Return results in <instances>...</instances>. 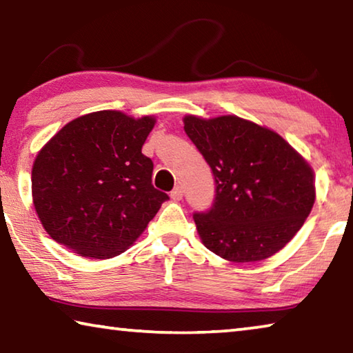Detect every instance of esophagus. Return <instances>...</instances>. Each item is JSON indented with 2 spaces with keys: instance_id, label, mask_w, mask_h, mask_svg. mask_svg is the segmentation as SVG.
I'll return each instance as SVG.
<instances>
[{
  "instance_id": "obj_1",
  "label": "esophagus",
  "mask_w": 353,
  "mask_h": 353,
  "mask_svg": "<svg viewBox=\"0 0 353 353\" xmlns=\"http://www.w3.org/2000/svg\"><path fill=\"white\" fill-rule=\"evenodd\" d=\"M183 198V190L182 187H176L171 191V199L172 201H181Z\"/></svg>"
}]
</instances>
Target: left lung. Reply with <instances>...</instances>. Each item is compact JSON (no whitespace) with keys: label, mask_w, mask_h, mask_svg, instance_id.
<instances>
[{"label":"left lung","mask_w":353,"mask_h":353,"mask_svg":"<svg viewBox=\"0 0 353 353\" xmlns=\"http://www.w3.org/2000/svg\"><path fill=\"white\" fill-rule=\"evenodd\" d=\"M183 124L216 187L210 210L193 214L204 246L235 263L285 248L314 204L312 166L274 130L240 117L188 115Z\"/></svg>","instance_id":"8db88e82"}]
</instances>
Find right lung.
Masks as SVG:
<instances>
[{
    "label": "right lung",
    "instance_id": "right-lung-1",
    "mask_svg": "<svg viewBox=\"0 0 353 353\" xmlns=\"http://www.w3.org/2000/svg\"><path fill=\"white\" fill-rule=\"evenodd\" d=\"M152 117L117 110L70 121L41 148L32 166V201L52 240L74 254H123L168 198L152 185V160L141 154Z\"/></svg>",
    "mask_w": 353,
    "mask_h": 353
}]
</instances>
